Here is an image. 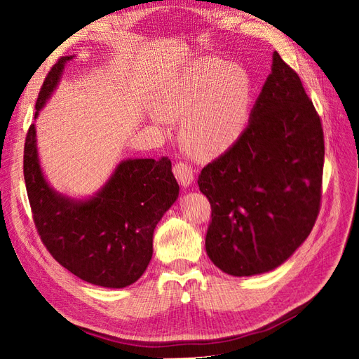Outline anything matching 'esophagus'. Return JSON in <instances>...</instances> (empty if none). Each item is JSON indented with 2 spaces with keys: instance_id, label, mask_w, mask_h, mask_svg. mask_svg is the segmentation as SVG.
Returning <instances> with one entry per match:
<instances>
[{
  "instance_id": "1",
  "label": "esophagus",
  "mask_w": 359,
  "mask_h": 359,
  "mask_svg": "<svg viewBox=\"0 0 359 359\" xmlns=\"http://www.w3.org/2000/svg\"><path fill=\"white\" fill-rule=\"evenodd\" d=\"M173 173H175V178L178 180V182L181 184L182 187H190L191 182H193V169L186 165V163H177L175 166H173Z\"/></svg>"
}]
</instances>
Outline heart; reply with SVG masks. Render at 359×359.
<instances>
[{"label": "heart", "instance_id": "b5f03b06", "mask_svg": "<svg viewBox=\"0 0 359 359\" xmlns=\"http://www.w3.org/2000/svg\"><path fill=\"white\" fill-rule=\"evenodd\" d=\"M252 81L238 64L205 57L181 67L157 99L153 123L181 121V142L196 160L222 156L241 137L247 126Z\"/></svg>", "mask_w": 359, "mask_h": 359}]
</instances>
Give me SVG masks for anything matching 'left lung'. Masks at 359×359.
Segmentation results:
<instances>
[{
	"label": "left lung",
	"instance_id": "1",
	"mask_svg": "<svg viewBox=\"0 0 359 359\" xmlns=\"http://www.w3.org/2000/svg\"><path fill=\"white\" fill-rule=\"evenodd\" d=\"M323 156L320 118L274 52L241 137L199 175L212 210L205 248L217 268L257 276L297 252L319 214Z\"/></svg>",
	"mask_w": 359,
	"mask_h": 359
}]
</instances>
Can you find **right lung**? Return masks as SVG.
Masks as SVG:
<instances>
[{"mask_svg": "<svg viewBox=\"0 0 359 359\" xmlns=\"http://www.w3.org/2000/svg\"><path fill=\"white\" fill-rule=\"evenodd\" d=\"M73 58L62 57L49 72L36 119ZM24 177L36 227L53 259L86 283L111 289L127 287L142 277L153 257L156 226L180 194L166 157L121 160L90 196L60 193L43 172L36 124L25 140Z\"/></svg>", "mask_w": 359, "mask_h": 359, "instance_id": "right-lung-1", "label": "right lung"}]
</instances>
